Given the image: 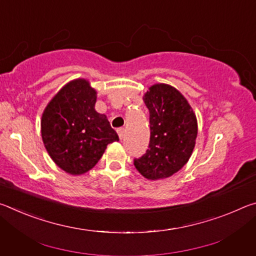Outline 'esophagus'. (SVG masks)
Instances as JSON below:
<instances>
[{
	"label": "esophagus",
	"instance_id": "34e87169",
	"mask_svg": "<svg viewBox=\"0 0 256 256\" xmlns=\"http://www.w3.org/2000/svg\"><path fill=\"white\" fill-rule=\"evenodd\" d=\"M124 132H125V130L123 128H118V136H120V140H122L123 136H124Z\"/></svg>",
	"mask_w": 256,
	"mask_h": 256
}]
</instances>
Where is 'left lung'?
<instances>
[{
	"mask_svg": "<svg viewBox=\"0 0 256 256\" xmlns=\"http://www.w3.org/2000/svg\"><path fill=\"white\" fill-rule=\"evenodd\" d=\"M144 102L150 114L149 149L134 166L150 180L170 177L192 156L198 136L196 112L183 94L170 84L149 86Z\"/></svg>",
	"mask_w": 256,
	"mask_h": 256,
	"instance_id": "1",
	"label": "left lung"
}]
</instances>
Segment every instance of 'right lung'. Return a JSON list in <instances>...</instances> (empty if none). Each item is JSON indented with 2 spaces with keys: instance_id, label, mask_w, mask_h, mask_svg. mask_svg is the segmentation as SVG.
Returning a JSON list of instances; mask_svg holds the SVG:
<instances>
[{
  "instance_id": "add662e5",
  "label": "right lung",
  "mask_w": 256,
  "mask_h": 256,
  "mask_svg": "<svg viewBox=\"0 0 256 256\" xmlns=\"http://www.w3.org/2000/svg\"><path fill=\"white\" fill-rule=\"evenodd\" d=\"M97 92L79 78L63 86L47 104L40 131L52 160L70 175H82L96 166L107 146L118 141L107 116L94 110Z\"/></svg>"
}]
</instances>
